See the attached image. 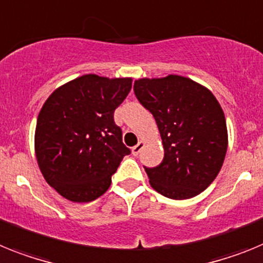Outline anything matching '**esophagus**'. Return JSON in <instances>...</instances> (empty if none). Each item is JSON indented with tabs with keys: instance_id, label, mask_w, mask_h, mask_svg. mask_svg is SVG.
Listing matches in <instances>:
<instances>
[{
	"instance_id": "1",
	"label": "esophagus",
	"mask_w": 263,
	"mask_h": 263,
	"mask_svg": "<svg viewBox=\"0 0 263 263\" xmlns=\"http://www.w3.org/2000/svg\"><path fill=\"white\" fill-rule=\"evenodd\" d=\"M144 145H145V143L144 141H139L138 143V145H135V147H132V155H134V156H138L139 154H140V151L143 149V148H144Z\"/></svg>"
}]
</instances>
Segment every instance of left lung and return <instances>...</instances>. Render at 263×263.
I'll list each match as a JSON object with an SVG mask.
<instances>
[{"instance_id": "obj_1", "label": "left lung", "mask_w": 263, "mask_h": 263, "mask_svg": "<svg viewBox=\"0 0 263 263\" xmlns=\"http://www.w3.org/2000/svg\"><path fill=\"white\" fill-rule=\"evenodd\" d=\"M135 95L154 115L164 159L145 168L151 186L173 200L200 195L216 179L228 149V128L218 100L202 84L180 75L141 78Z\"/></svg>"}]
</instances>
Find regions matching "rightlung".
<instances>
[{"mask_svg": "<svg viewBox=\"0 0 263 263\" xmlns=\"http://www.w3.org/2000/svg\"><path fill=\"white\" fill-rule=\"evenodd\" d=\"M131 87L132 78L87 74L62 84L43 103L34 136L36 161L62 197L90 202L109 188L131 152L114 122Z\"/></svg>", "mask_w": 263, "mask_h": 263, "instance_id": "right-lung-1", "label": "right lung"}]
</instances>
